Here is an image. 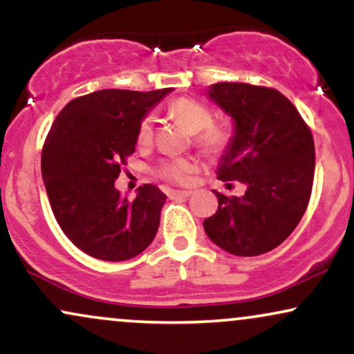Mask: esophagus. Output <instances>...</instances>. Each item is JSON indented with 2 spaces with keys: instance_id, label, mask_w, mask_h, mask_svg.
<instances>
[{
  "instance_id": "1",
  "label": "esophagus",
  "mask_w": 354,
  "mask_h": 354,
  "mask_svg": "<svg viewBox=\"0 0 354 354\" xmlns=\"http://www.w3.org/2000/svg\"><path fill=\"white\" fill-rule=\"evenodd\" d=\"M191 196V191H183V189H174L169 191V198L174 200V198H188Z\"/></svg>"
}]
</instances>
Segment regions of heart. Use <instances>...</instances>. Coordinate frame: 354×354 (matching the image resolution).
<instances>
[{"instance_id": "b5f03b06", "label": "heart", "mask_w": 354, "mask_h": 354, "mask_svg": "<svg viewBox=\"0 0 354 354\" xmlns=\"http://www.w3.org/2000/svg\"><path fill=\"white\" fill-rule=\"evenodd\" d=\"M169 115L194 133L196 143L209 153H219L230 145L231 131L226 126L211 124L213 113L196 100L181 98L169 106ZM154 135V118L145 116L138 126L136 141L140 146L151 145ZM196 173V163L186 158H173L160 166V176L176 185H189Z\"/></svg>"}]
</instances>
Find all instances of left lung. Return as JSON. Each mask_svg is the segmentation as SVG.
Listing matches in <instances>:
<instances>
[{
	"label": "left lung",
	"mask_w": 354,
	"mask_h": 354,
	"mask_svg": "<svg viewBox=\"0 0 354 354\" xmlns=\"http://www.w3.org/2000/svg\"><path fill=\"white\" fill-rule=\"evenodd\" d=\"M206 95L234 124L218 178L243 183L246 191L239 198L213 191L218 209L203 226L231 254L268 253L293 233L310 203L313 135L293 103L273 88L216 83Z\"/></svg>",
	"instance_id": "1"
}]
</instances>
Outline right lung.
<instances>
[{"mask_svg": "<svg viewBox=\"0 0 354 354\" xmlns=\"http://www.w3.org/2000/svg\"><path fill=\"white\" fill-rule=\"evenodd\" d=\"M171 91L89 93L61 109L48 133L41 174L53 214L73 245L93 258H135L156 236L166 194L143 185L129 201L115 180L135 153L141 120Z\"/></svg>", "mask_w": 354, "mask_h": 354, "instance_id": "obj_1", "label": "right lung"}]
</instances>
